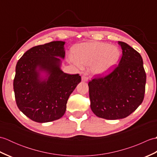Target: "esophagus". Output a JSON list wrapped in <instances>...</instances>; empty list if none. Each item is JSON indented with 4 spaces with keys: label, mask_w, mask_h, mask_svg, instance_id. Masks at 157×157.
Segmentation results:
<instances>
[{
    "label": "esophagus",
    "mask_w": 157,
    "mask_h": 157,
    "mask_svg": "<svg viewBox=\"0 0 157 157\" xmlns=\"http://www.w3.org/2000/svg\"><path fill=\"white\" fill-rule=\"evenodd\" d=\"M88 79V78L86 75H83L82 76V80L83 82H87Z\"/></svg>",
    "instance_id": "34e87169"
}]
</instances>
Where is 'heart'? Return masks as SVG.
I'll return each mask as SVG.
<instances>
[{"label":"heart","mask_w":157,"mask_h":157,"mask_svg":"<svg viewBox=\"0 0 157 157\" xmlns=\"http://www.w3.org/2000/svg\"><path fill=\"white\" fill-rule=\"evenodd\" d=\"M71 61L81 67L92 65V72L105 75L115 67L119 62L120 51L117 47L105 42H86L74 46Z\"/></svg>","instance_id":"b5f03b06"}]
</instances>
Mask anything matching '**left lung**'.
Here are the masks:
<instances>
[{
  "label": "left lung",
  "instance_id": "1",
  "mask_svg": "<svg viewBox=\"0 0 157 157\" xmlns=\"http://www.w3.org/2000/svg\"><path fill=\"white\" fill-rule=\"evenodd\" d=\"M122 56L109 74L88 83L92 112L98 117L115 120L135 111L144 98L146 81L140 53L125 42L119 41Z\"/></svg>",
  "mask_w": 157,
  "mask_h": 157
}]
</instances>
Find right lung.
<instances>
[{
  "label": "right lung",
  "mask_w": 157,
  "mask_h": 157,
  "mask_svg": "<svg viewBox=\"0 0 157 157\" xmlns=\"http://www.w3.org/2000/svg\"><path fill=\"white\" fill-rule=\"evenodd\" d=\"M65 42L53 41L29 49L16 65L13 89L17 105L32 121L46 123L65 114L70 94L81 76L70 75L60 68L64 59ZM48 73L42 81L40 72Z\"/></svg>",
  "instance_id": "obj_1"
}]
</instances>
